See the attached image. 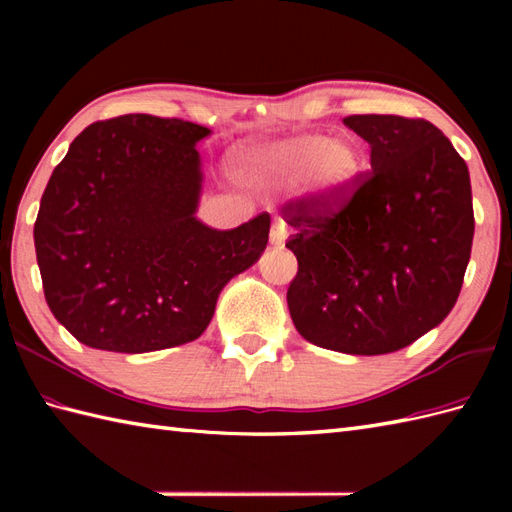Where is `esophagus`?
Returning <instances> with one entry per match:
<instances>
[{"label": "esophagus", "instance_id": "1", "mask_svg": "<svg viewBox=\"0 0 512 512\" xmlns=\"http://www.w3.org/2000/svg\"><path fill=\"white\" fill-rule=\"evenodd\" d=\"M286 239H288V228H286L284 222L277 220L273 224V228H270V244H273V246H284Z\"/></svg>", "mask_w": 512, "mask_h": 512}]
</instances>
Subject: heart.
I'll use <instances>...</instances> for the list:
<instances>
[{
  "instance_id": "heart-1",
  "label": "heart",
  "mask_w": 512,
  "mask_h": 512,
  "mask_svg": "<svg viewBox=\"0 0 512 512\" xmlns=\"http://www.w3.org/2000/svg\"><path fill=\"white\" fill-rule=\"evenodd\" d=\"M242 165L248 180L262 184H284L306 173L308 198L321 209H334L356 187L365 154L354 138L310 132L248 149Z\"/></svg>"
}]
</instances>
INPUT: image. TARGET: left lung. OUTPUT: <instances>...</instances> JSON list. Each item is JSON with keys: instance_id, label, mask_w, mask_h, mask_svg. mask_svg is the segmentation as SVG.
Listing matches in <instances>:
<instances>
[{"instance_id": "1", "label": "left lung", "mask_w": 512, "mask_h": 512, "mask_svg": "<svg viewBox=\"0 0 512 512\" xmlns=\"http://www.w3.org/2000/svg\"><path fill=\"white\" fill-rule=\"evenodd\" d=\"M372 173L339 209L286 206L299 270L288 310L303 339L376 356L436 328L458 301L475 231L469 167L422 118L347 116Z\"/></svg>"}]
</instances>
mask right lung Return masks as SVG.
Wrapping results in <instances>:
<instances>
[{"instance_id":"1","label":"right lung","mask_w":512,"mask_h":512,"mask_svg":"<svg viewBox=\"0 0 512 512\" xmlns=\"http://www.w3.org/2000/svg\"><path fill=\"white\" fill-rule=\"evenodd\" d=\"M211 129L125 114L72 140L35 222L43 295L94 350L143 354L195 341L217 297L268 244L270 215L217 231L195 211Z\"/></svg>"}]
</instances>
